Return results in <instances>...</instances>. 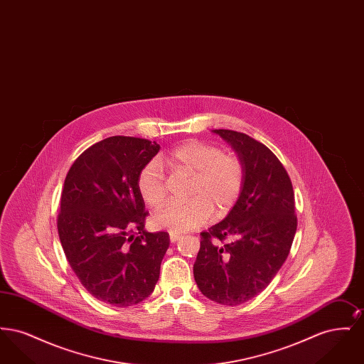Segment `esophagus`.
Instances as JSON below:
<instances>
[{
	"instance_id": "obj_1",
	"label": "esophagus",
	"mask_w": 364,
	"mask_h": 364,
	"mask_svg": "<svg viewBox=\"0 0 364 364\" xmlns=\"http://www.w3.org/2000/svg\"><path fill=\"white\" fill-rule=\"evenodd\" d=\"M169 239H171V242H176L181 239V236L177 235V233H173V232H169Z\"/></svg>"
}]
</instances>
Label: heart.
Wrapping results in <instances>:
<instances>
[{"instance_id":"b5f03b06","label":"heart","mask_w":364,"mask_h":364,"mask_svg":"<svg viewBox=\"0 0 364 364\" xmlns=\"http://www.w3.org/2000/svg\"><path fill=\"white\" fill-rule=\"evenodd\" d=\"M165 165L173 174L191 176L188 202H174L159 210L153 224L173 233H184L208 221L213 210L224 215L236 205L244 187V165L235 154L224 153L218 146L200 140H187L166 156ZM139 195L151 208L164 203L166 181L161 168L150 162L136 178Z\"/></svg>"}]
</instances>
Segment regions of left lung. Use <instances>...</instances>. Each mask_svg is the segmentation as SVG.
Here are the masks:
<instances>
[{"label":"left lung","instance_id":"1","mask_svg":"<svg viewBox=\"0 0 364 364\" xmlns=\"http://www.w3.org/2000/svg\"><path fill=\"white\" fill-rule=\"evenodd\" d=\"M244 165V187L225 218L200 233L193 277L210 300L237 306L259 294L288 258L297 218L292 181L263 143L214 129Z\"/></svg>","mask_w":364,"mask_h":364}]
</instances>
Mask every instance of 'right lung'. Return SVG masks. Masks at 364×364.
<instances>
[{
  "instance_id": "right-lung-1",
  "label": "right lung",
  "mask_w": 364,
  "mask_h": 364,
  "mask_svg": "<svg viewBox=\"0 0 364 364\" xmlns=\"http://www.w3.org/2000/svg\"><path fill=\"white\" fill-rule=\"evenodd\" d=\"M159 151L147 139L110 136L72 164L61 192L57 229L65 257L95 299L116 307L153 294L169 233L144 230L141 168Z\"/></svg>"
}]
</instances>
